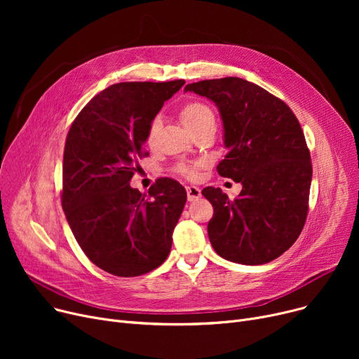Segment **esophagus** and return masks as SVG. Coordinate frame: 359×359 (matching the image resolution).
Returning a JSON list of instances; mask_svg holds the SVG:
<instances>
[{
	"mask_svg": "<svg viewBox=\"0 0 359 359\" xmlns=\"http://www.w3.org/2000/svg\"><path fill=\"white\" fill-rule=\"evenodd\" d=\"M186 192H187V199H189L191 202L196 201L201 198V189L196 186H187L186 187Z\"/></svg>",
	"mask_w": 359,
	"mask_h": 359,
	"instance_id": "esophagus-1",
	"label": "esophagus"
}]
</instances>
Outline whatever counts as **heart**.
Masks as SVG:
<instances>
[{"label": "heart", "mask_w": 359, "mask_h": 359, "mask_svg": "<svg viewBox=\"0 0 359 359\" xmlns=\"http://www.w3.org/2000/svg\"><path fill=\"white\" fill-rule=\"evenodd\" d=\"M180 119L184 123V126L192 132V134L201 130L202 128L215 126L214 110L208 104L203 102H199V100H192V102H187L186 104H183L180 109ZM160 128H161V119H160V116H156L153 121L149 122L148 129H147L145 141L148 145L154 144ZM199 165H201L199 163H191V164L182 163L176 167V172L187 179H194L198 173Z\"/></svg>", "instance_id": "heart-1"}]
</instances>
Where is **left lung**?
Segmentation results:
<instances>
[{"mask_svg": "<svg viewBox=\"0 0 359 359\" xmlns=\"http://www.w3.org/2000/svg\"><path fill=\"white\" fill-rule=\"evenodd\" d=\"M215 103L227 154L219 176L241 183L236 199L208 186L214 206L208 236L214 250L241 265H263L287 252L303 230L313 167L292 110L265 88L238 77L187 84Z\"/></svg>", "mask_w": 359, "mask_h": 359, "instance_id": "8db88e82", "label": "left lung"}]
</instances>
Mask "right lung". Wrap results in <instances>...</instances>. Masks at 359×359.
<instances>
[{
	"mask_svg": "<svg viewBox=\"0 0 359 359\" xmlns=\"http://www.w3.org/2000/svg\"><path fill=\"white\" fill-rule=\"evenodd\" d=\"M184 84L118 83L100 91L72 122L64 149L62 208L86 256L115 276L158 268L186 203L184 187L158 179L148 195L130 187L149 122Z\"/></svg>",
	"mask_w": 359,
	"mask_h": 359,
	"instance_id": "right-lung-1",
	"label": "right lung"
}]
</instances>
